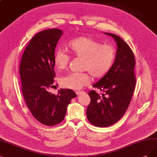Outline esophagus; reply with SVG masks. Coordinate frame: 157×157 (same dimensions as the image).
I'll list each match as a JSON object with an SVG mask.
<instances>
[{"label":"esophagus","instance_id":"34e87169","mask_svg":"<svg viewBox=\"0 0 157 157\" xmlns=\"http://www.w3.org/2000/svg\"><path fill=\"white\" fill-rule=\"evenodd\" d=\"M83 91H82H82H81V92H80V91H79V92H78V91H77L76 92H75V93H76V94H77V95H78V96H79V95H81L82 94H83Z\"/></svg>","mask_w":157,"mask_h":157}]
</instances>
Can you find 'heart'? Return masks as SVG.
I'll use <instances>...</instances> for the list:
<instances>
[{"instance_id":"obj_1","label":"heart","mask_w":157,"mask_h":157,"mask_svg":"<svg viewBox=\"0 0 157 157\" xmlns=\"http://www.w3.org/2000/svg\"><path fill=\"white\" fill-rule=\"evenodd\" d=\"M69 50L75 57L83 59L82 70L89 72L92 77L100 79L111 69L116 57L114 47L109 44H102L96 39L88 36H81L71 40L68 44ZM71 57L63 50L56 51L54 61L59 71L66 68ZM90 82L87 72L70 73L60 79L64 87L72 90H79Z\"/></svg>"}]
</instances>
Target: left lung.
Listing matches in <instances>:
<instances>
[{
	"instance_id": "obj_1",
	"label": "left lung",
	"mask_w": 157,
	"mask_h": 157,
	"mask_svg": "<svg viewBox=\"0 0 157 157\" xmlns=\"http://www.w3.org/2000/svg\"><path fill=\"white\" fill-rule=\"evenodd\" d=\"M105 33L117 42L115 60L110 71L93 85L104 93L100 96L95 90L90 91V102L86 109V117L90 123L100 127L112 125L123 117L136 85L135 58L132 50L117 35Z\"/></svg>"
}]
</instances>
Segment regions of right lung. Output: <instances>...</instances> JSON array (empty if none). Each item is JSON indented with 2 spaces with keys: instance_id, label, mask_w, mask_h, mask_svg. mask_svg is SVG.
Returning a JSON list of instances; mask_svg holds the SVG:
<instances>
[{
  "instance_id": "1",
  "label": "right lung",
  "mask_w": 157,
  "mask_h": 157,
  "mask_svg": "<svg viewBox=\"0 0 157 157\" xmlns=\"http://www.w3.org/2000/svg\"><path fill=\"white\" fill-rule=\"evenodd\" d=\"M63 31L48 29L32 38L22 54L19 67L22 92L33 117L44 125L61 123L67 108L77 95L71 89L59 90L57 95L49 92L53 87L55 49Z\"/></svg>"
}]
</instances>
